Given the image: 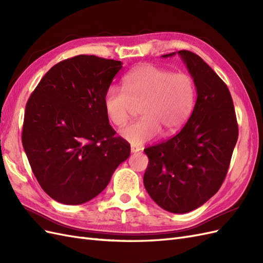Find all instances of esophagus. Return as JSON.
Segmentation results:
<instances>
[{
  "mask_svg": "<svg viewBox=\"0 0 263 263\" xmlns=\"http://www.w3.org/2000/svg\"><path fill=\"white\" fill-rule=\"evenodd\" d=\"M130 151L133 154H136V153H139L140 151V148H138V147H134V146H132V148H130Z\"/></svg>",
  "mask_w": 263,
  "mask_h": 263,
  "instance_id": "esophagus-1",
  "label": "esophagus"
}]
</instances>
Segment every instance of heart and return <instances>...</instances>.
<instances>
[{
    "label": "heart",
    "instance_id": "obj_1",
    "mask_svg": "<svg viewBox=\"0 0 263 263\" xmlns=\"http://www.w3.org/2000/svg\"><path fill=\"white\" fill-rule=\"evenodd\" d=\"M124 87L109 86L103 104L108 119L117 127L126 125L135 105L141 104L142 118L121 132V136L135 147L155 139L161 130L164 136L177 133L195 105L192 77L149 63L132 70L124 79Z\"/></svg>",
    "mask_w": 263,
    "mask_h": 263
}]
</instances>
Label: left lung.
<instances>
[{"mask_svg": "<svg viewBox=\"0 0 263 263\" xmlns=\"http://www.w3.org/2000/svg\"><path fill=\"white\" fill-rule=\"evenodd\" d=\"M178 54L194 79L197 99L176 136L144 150L149 159L144 184L161 209L184 214L208 202L221 186L238 139V124L225 82L200 55L189 50Z\"/></svg>", "mask_w": 263, "mask_h": 263, "instance_id": "left-lung-1", "label": "left lung"}]
</instances>
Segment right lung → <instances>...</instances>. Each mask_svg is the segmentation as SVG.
I'll return each mask as SVG.
<instances>
[{
	"instance_id": "1",
	"label": "right lung",
	"mask_w": 263,
	"mask_h": 263,
	"mask_svg": "<svg viewBox=\"0 0 263 263\" xmlns=\"http://www.w3.org/2000/svg\"><path fill=\"white\" fill-rule=\"evenodd\" d=\"M122 65L87 54L60 61L27 101L23 147L38 183L54 201L79 205L92 200L130 155L103 104Z\"/></svg>"
}]
</instances>
